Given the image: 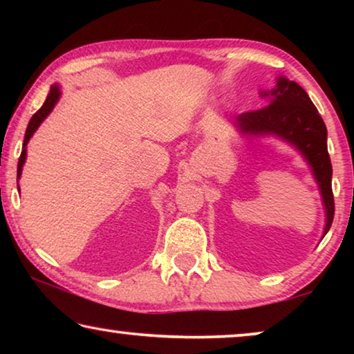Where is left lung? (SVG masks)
<instances>
[{"mask_svg":"<svg viewBox=\"0 0 354 354\" xmlns=\"http://www.w3.org/2000/svg\"><path fill=\"white\" fill-rule=\"evenodd\" d=\"M261 95L270 96L269 104L263 109L239 114L234 118V125L241 135L248 137L275 135L303 154L311 167L322 196L324 209H326V229H324L326 235L330 229L333 212H335L326 124L306 91L297 82L279 77L275 88L261 91Z\"/></svg>","mask_w":354,"mask_h":354,"instance_id":"left-lung-1","label":"left lung"}]
</instances>
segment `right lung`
Instances as JSON below:
<instances>
[{
	"mask_svg": "<svg viewBox=\"0 0 354 354\" xmlns=\"http://www.w3.org/2000/svg\"><path fill=\"white\" fill-rule=\"evenodd\" d=\"M59 96H61L59 85H53L50 93H48V96H46V101L43 103L41 108L32 115L30 122H28V125H27L26 137H24V145H22V153H21V158H19V162H17V190H19V178H21L22 167H24V162H26V156H27L26 147H27L28 140L32 138V135L35 133V130L40 127V124L46 119V115L51 113L53 108H55L56 103H57V100H59Z\"/></svg>",
	"mask_w": 354,
	"mask_h": 354,
	"instance_id": "1",
	"label": "right lung"
}]
</instances>
